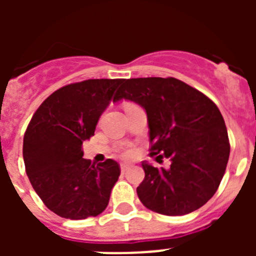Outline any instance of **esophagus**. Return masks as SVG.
Instances as JSON below:
<instances>
[{
  "label": "esophagus",
  "instance_id": "1",
  "mask_svg": "<svg viewBox=\"0 0 256 256\" xmlns=\"http://www.w3.org/2000/svg\"><path fill=\"white\" fill-rule=\"evenodd\" d=\"M120 169H122V172H126L128 170V169H130V164H126V162H123V164H120Z\"/></svg>",
  "mask_w": 256,
  "mask_h": 256
}]
</instances>
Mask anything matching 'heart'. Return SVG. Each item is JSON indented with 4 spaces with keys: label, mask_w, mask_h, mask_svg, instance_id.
Listing matches in <instances>:
<instances>
[{
    "label": "heart",
    "mask_w": 256,
    "mask_h": 256,
    "mask_svg": "<svg viewBox=\"0 0 256 256\" xmlns=\"http://www.w3.org/2000/svg\"><path fill=\"white\" fill-rule=\"evenodd\" d=\"M126 156H130V152H126Z\"/></svg>",
    "instance_id": "b5f03b06"
}]
</instances>
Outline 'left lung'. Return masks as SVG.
<instances>
[{"instance_id":"left-lung-1","label":"left lung","mask_w":256,"mask_h":256,"mask_svg":"<svg viewBox=\"0 0 256 256\" xmlns=\"http://www.w3.org/2000/svg\"><path fill=\"white\" fill-rule=\"evenodd\" d=\"M133 101L148 114L151 152L170 168L142 162L137 195L148 209L184 216L205 205L224 176L230 141L224 119L209 97L176 78L124 79L114 102Z\"/></svg>"}]
</instances>
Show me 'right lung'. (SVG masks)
Returning <instances> with one entry per match:
<instances>
[{"label":"right lung","instance_id":"obj_1","mask_svg":"<svg viewBox=\"0 0 256 256\" xmlns=\"http://www.w3.org/2000/svg\"><path fill=\"white\" fill-rule=\"evenodd\" d=\"M122 79H88L50 94L37 108L22 142L32 186L51 212L66 219L96 216L106 209L120 176L108 159H83L82 144L94 134L98 119Z\"/></svg>","mask_w":256,"mask_h":256}]
</instances>
